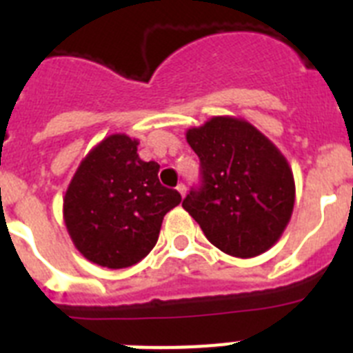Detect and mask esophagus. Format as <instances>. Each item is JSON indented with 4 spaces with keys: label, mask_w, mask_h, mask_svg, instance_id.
I'll return each instance as SVG.
<instances>
[{
    "label": "esophagus",
    "mask_w": 353,
    "mask_h": 353,
    "mask_svg": "<svg viewBox=\"0 0 353 353\" xmlns=\"http://www.w3.org/2000/svg\"><path fill=\"white\" fill-rule=\"evenodd\" d=\"M176 191L180 192V196H185V192H187V187L183 185V183H179V185H176Z\"/></svg>",
    "instance_id": "esophagus-1"
}]
</instances>
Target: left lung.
<instances>
[{
    "label": "left lung",
    "mask_w": 353,
    "mask_h": 353,
    "mask_svg": "<svg viewBox=\"0 0 353 353\" xmlns=\"http://www.w3.org/2000/svg\"><path fill=\"white\" fill-rule=\"evenodd\" d=\"M201 183L182 207L212 244L230 256H258L285 232L295 203L292 168L249 121L214 117L189 129Z\"/></svg>",
    "instance_id": "1"
}]
</instances>
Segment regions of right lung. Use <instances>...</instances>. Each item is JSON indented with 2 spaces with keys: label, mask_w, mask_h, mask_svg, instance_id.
<instances>
[{
  "label": "right lung",
  "mask_w": 353,
  "mask_h": 353,
  "mask_svg": "<svg viewBox=\"0 0 353 353\" xmlns=\"http://www.w3.org/2000/svg\"><path fill=\"white\" fill-rule=\"evenodd\" d=\"M138 139L113 134L77 168L63 219L77 251L108 269L136 265L157 244L164 215L182 201L159 182V164L138 155Z\"/></svg>",
  "instance_id": "add662e5"
}]
</instances>
